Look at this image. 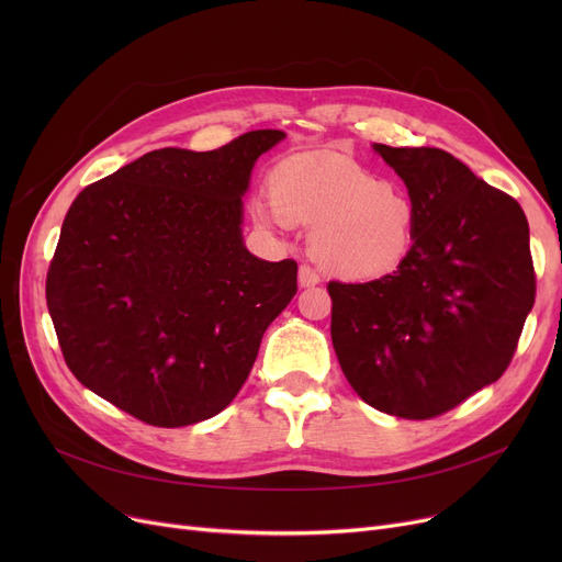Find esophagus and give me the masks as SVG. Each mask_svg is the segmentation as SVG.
<instances>
[{"label": "esophagus", "instance_id": "34e87169", "mask_svg": "<svg viewBox=\"0 0 562 562\" xmlns=\"http://www.w3.org/2000/svg\"><path fill=\"white\" fill-rule=\"evenodd\" d=\"M318 282H321L318 273L312 269L310 263H303L301 269H299V284H301V286H314V284H318Z\"/></svg>", "mask_w": 562, "mask_h": 562}]
</instances>
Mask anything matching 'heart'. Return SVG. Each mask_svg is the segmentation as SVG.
<instances>
[{"label": "heart", "instance_id": "b5f03b06", "mask_svg": "<svg viewBox=\"0 0 562 562\" xmlns=\"http://www.w3.org/2000/svg\"><path fill=\"white\" fill-rule=\"evenodd\" d=\"M271 204L250 202L259 227L307 225L328 273L375 280L394 273L415 246L417 204L371 170L330 155H296L269 175Z\"/></svg>", "mask_w": 562, "mask_h": 562}]
</instances>
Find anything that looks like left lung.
Returning a JSON list of instances; mask_svg holds the SVG:
<instances>
[{
  "instance_id": "obj_1",
  "label": "left lung",
  "mask_w": 562,
  "mask_h": 562,
  "mask_svg": "<svg viewBox=\"0 0 562 562\" xmlns=\"http://www.w3.org/2000/svg\"><path fill=\"white\" fill-rule=\"evenodd\" d=\"M417 204V234L392 276L330 282V335L371 407L432 419L508 369L536 303L528 221L508 193L439 147L373 143Z\"/></svg>"
}]
</instances>
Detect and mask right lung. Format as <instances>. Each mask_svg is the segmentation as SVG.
Segmentation results:
<instances>
[{
  "label": "right lung",
  "instance_id": "obj_1",
  "mask_svg": "<svg viewBox=\"0 0 562 562\" xmlns=\"http://www.w3.org/2000/svg\"><path fill=\"white\" fill-rule=\"evenodd\" d=\"M282 138L161 147L75 198L45 296L83 387L159 428L212 419L239 394L299 291L296 261H263L241 236L250 170Z\"/></svg>",
  "mask_w": 562,
  "mask_h": 562
}]
</instances>
